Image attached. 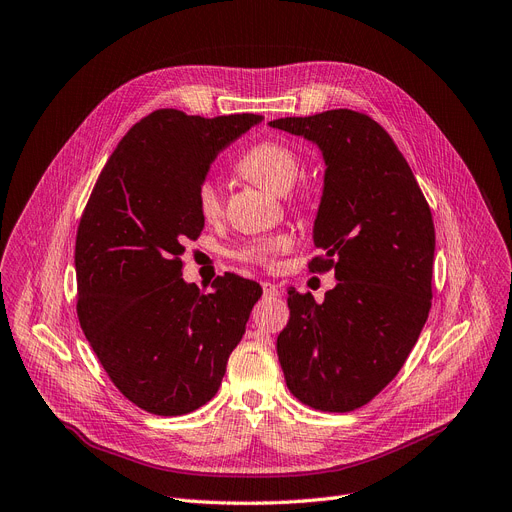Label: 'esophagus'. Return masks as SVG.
<instances>
[{"mask_svg": "<svg viewBox=\"0 0 512 512\" xmlns=\"http://www.w3.org/2000/svg\"><path fill=\"white\" fill-rule=\"evenodd\" d=\"M261 288H263V297H278L280 295V288L272 282H261Z\"/></svg>", "mask_w": 512, "mask_h": 512, "instance_id": "34e87169", "label": "esophagus"}]
</instances>
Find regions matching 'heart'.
Returning a JSON list of instances; mask_svg holds the SVG:
<instances>
[{"mask_svg":"<svg viewBox=\"0 0 512 512\" xmlns=\"http://www.w3.org/2000/svg\"><path fill=\"white\" fill-rule=\"evenodd\" d=\"M238 171L244 177H249L251 182L268 188L276 194H282L295 184L297 175L301 171V159L288 144L276 142V140H265L242 154L238 161ZM221 205L224 203H221V190L217 182L203 180L198 184V190H196L198 213H201L207 221H213L221 215ZM288 244H291V240H288V236L284 234L268 236V238L247 242L236 255L249 263L270 265L278 253L288 249Z\"/></svg>","mask_w":512,"mask_h":512,"instance_id":"obj_1","label":"heart"}]
</instances>
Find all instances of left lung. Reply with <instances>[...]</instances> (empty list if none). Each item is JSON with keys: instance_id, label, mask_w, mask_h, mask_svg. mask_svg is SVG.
Here are the masks:
<instances>
[{"instance_id": "8db88e82", "label": "left lung", "mask_w": 512, "mask_h": 512, "mask_svg": "<svg viewBox=\"0 0 512 512\" xmlns=\"http://www.w3.org/2000/svg\"><path fill=\"white\" fill-rule=\"evenodd\" d=\"M270 127L316 144L324 186L309 270H335L322 303L288 288L276 349L286 387L324 412L368 404L404 366L431 309L435 228L404 154L370 117L337 108Z\"/></svg>"}]
</instances>
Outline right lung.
<instances>
[{"mask_svg": "<svg viewBox=\"0 0 512 512\" xmlns=\"http://www.w3.org/2000/svg\"><path fill=\"white\" fill-rule=\"evenodd\" d=\"M261 115L205 119L154 110L104 165L75 242L77 316L110 381L138 408L182 416L217 393L261 286L219 276L203 295L182 278L205 217L196 190L217 154Z\"/></svg>", "mask_w": 512, "mask_h": 512, "instance_id": "add662e5", "label": "right lung"}]
</instances>
